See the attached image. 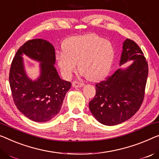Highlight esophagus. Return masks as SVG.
<instances>
[{
	"mask_svg": "<svg viewBox=\"0 0 159 159\" xmlns=\"http://www.w3.org/2000/svg\"><path fill=\"white\" fill-rule=\"evenodd\" d=\"M72 86L75 88H79V87H82L84 86V84L82 82L77 81V80H75L72 83Z\"/></svg>",
	"mask_w": 159,
	"mask_h": 159,
	"instance_id": "34e87169",
	"label": "esophagus"
}]
</instances>
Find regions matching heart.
Instances as JSON below:
<instances>
[{"instance_id":"heart-1","label":"heart","mask_w":159,"mask_h":159,"mask_svg":"<svg viewBox=\"0 0 159 159\" xmlns=\"http://www.w3.org/2000/svg\"><path fill=\"white\" fill-rule=\"evenodd\" d=\"M115 56L111 42L91 34L72 37L63 43V51L56 56L58 67L66 79L76 70L78 63L81 74L91 81L105 77L110 71Z\"/></svg>"}]
</instances>
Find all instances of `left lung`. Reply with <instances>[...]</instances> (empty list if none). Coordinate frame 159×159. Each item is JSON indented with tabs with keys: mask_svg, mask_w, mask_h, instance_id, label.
<instances>
[{
	"mask_svg": "<svg viewBox=\"0 0 159 159\" xmlns=\"http://www.w3.org/2000/svg\"><path fill=\"white\" fill-rule=\"evenodd\" d=\"M131 60L134 61L129 67L118 69L96 84V95L89 102V108L101 124H121L131 118L143 103L148 63L140 47L127 39L124 42L120 65Z\"/></svg>",
	"mask_w": 159,
	"mask_h": 159,
	"instance_id": "left-lung-1",
	"label": "left lung"
}]
</instances>
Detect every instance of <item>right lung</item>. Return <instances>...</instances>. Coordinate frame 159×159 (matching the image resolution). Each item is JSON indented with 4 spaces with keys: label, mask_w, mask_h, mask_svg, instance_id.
<instances>
[{
    "label": "right lung",
    "mask_w": 159,
    "mask_h": 159,
    "mask_svg": "<svg viewBox=\"0 0 159 159\" xmlns=\"http://www.w3.org/2000/svg\"><path fill=\"white\" fill-rule=\"evenodd\" d=\"M25 54L41 62V75L33 82L27 77L21 55ZM55 49L43 39L29 40L16 52L12 61L9 83L18 109L36 122L48 121L60 111L71 83L59 77L56 68Z\"/></svg>",
    "instance_id": "obj_1"
}]
</instances>
